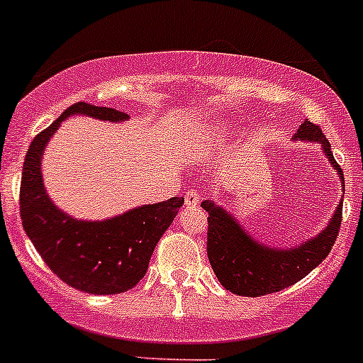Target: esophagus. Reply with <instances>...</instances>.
<instances>
[{
    "label": "esophagus",
    "instance_id": "1",
    "mask_svg": "<svg viewBox=\"0 0 363 363\" xmlns=\"http://www.w3.org/2000/svg\"><path fill=\"white\" fill-rule=\"evenodd\" d=\"M198 203H200V194L191 189V191L187 192V196H185V205L194 209V207H198Z\"/></svg>",
    "mask_w": 363,
    "mask_h": 363
}]
</instances>
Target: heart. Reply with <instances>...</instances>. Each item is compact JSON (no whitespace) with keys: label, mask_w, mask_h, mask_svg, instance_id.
Segmentation results:
<instances>
[{"label":"heart","mask_w":363,"mask_h":363,"mask_svg":"<svg viewBox=\"0 0 363 363\" xmlns=\"http://www.w3.org/2000/svg\"><path fill=\"white\" fill-rule=\"evenodd\" d=\"M227 136V130L223 127H218V129H200L192 133V145L201 147H213L216 143H220L223 138Z\"/></svg>","instance_id":"1"}]
</instances>
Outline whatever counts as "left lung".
I'll return each mask as SVG.
<instances>
[{
	"label": "left lung",
	"instance_id": "left-lung-1",
	"mask_svg": "<svg viewBox=\"0 0 363 363\" xmlns=\"http://www.w3.org/2000/svg\"><path fill=\"white\" fill-rule=\"evenodd\" d=\"M293 140L318 143L327 162L338 174L342 191H345L342 169L333 158L331 143L327 142L318 125L306 120L298 127ZM342 203L344 196L336 205L325 229L316 236L300 245L274 247L251 236L225 207H220L213 200L201 201V207L209 213L207 255L214 274L229 293L238 296H264L296 284L314 267H318L331 252L342 221Z\"/></svg>",
	"mask_w": 363,
	"mask_h": 363
}]
</instances>
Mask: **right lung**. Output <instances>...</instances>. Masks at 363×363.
Instances as JSON below:
<instances>
[{"mask_svg":"<svg viewBox=\"0 0 363 363\" xmlns=\"http://www.w3.org/2000/svg\"><path fill=\"white\" fill-rule=\"evenodd\" d=\"M121 123L129 114L85 101L74 104L32 140L19 189L21 223L45 264L67 285L89 294H120L145 277L154 247L174 221L184 198L140 205L105 220H78L62 211L43 185L47 143L70 116Z\"/></svg>","mask_w":363,"mask_h":363,"instance_id":"right-lung-1","label":"right lung"}]
</instances>
